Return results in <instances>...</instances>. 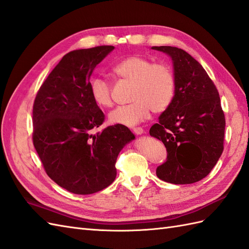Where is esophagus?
<instances>
[{"label": "esophagus", "mask_w": 249, "mask_h": 249, "mask_svg": "<svg viewBox=\"0 0 249 249\" xmlns=\"http://www.w3.org/2000/svg\"><path fill=\"white\" fill-rule=\"evenodd\" d=\"M133 132H134L136 135H142V133H143V129L142 128H139V126H138V128L133 129Z\"/></svg>", "instance_id": "1"}]
</instances>
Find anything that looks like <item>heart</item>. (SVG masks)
Masks as SVG:
<instances>
[{
	"mask_svg": "<svg viewBox=\"0 0 249 249\" xmlns=\"http://www.w3.org/2000/svg\"><path fill=\"white\" fill-rule=\"evenodd\" d=\"M117 77L132 82L131 104L119 106L108 115L113 124L134 126L147 119L150 111L160 113L172 104L175 95V77L166 64L153 63L142 56H131L121 60L112 69ZM89 92L93 100L101 107L113 104L111 86L102 77L90 80Z\"/></svg>",
	"mask_w": 249,
	"mask_h": 249,
	"instance_id": "b5f03b06",
	"label": "heart"
}]
</instances>
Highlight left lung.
Masks as SVG:
<instances>
[{
    "label": "left lung",
    "instance_id": "1",
    "mask_svg": "<svg viewBox=\"0 0 249 249\" xmlns=\"http://www.w3.org/2000/svg\"><path fill=\"white\" fill-rule=\"evenodd\" d=\"M172 59L175 95L172 104L150 129L162 142L167 160L156 169L161 180L196 183L210 173L224 150L225 116L219 92L196 60L173 46H153Z\"/></svg>",
    "mask_w": 249,
    "mask_h": 249
}]
</instances>
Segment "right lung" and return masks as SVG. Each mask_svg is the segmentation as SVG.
I'll list each match as a JSON object with an SVG mask.
<instances>
[{"label":"right lung","instance_id":"right-lung-1","mask_svg":"<svg viewBox=\"0 0 249 249\" xmlns=\"http://www.w3.org/2000/svg\"><path fill=\"white\" fill-rule=\"evenodd\" d=\"M114 50L102 45L66 53L36 96L33 142L45 172L75 195H92L116 178L119 152L135 138L124 125L107 126L93 135L105 114L89 92V78Z\"/></svg>","mask_w":249,"mask_h":249}]
</instances>
